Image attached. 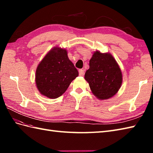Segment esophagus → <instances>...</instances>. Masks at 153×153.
<instances>
[{
    "instance_id": "esophagus-1",
    "label": "esophagus",
    "mask_w": 153,
    "mask_h": 153,
    "mask_svg": "<svg viewBox=\"0 0 153 153\" xmlns=\"http://www.w3.org/2000/svg\"><path fill=\"white\" fill-rule=\"evenodd\" d=\"M79 74L80 76H84V70L82 69H80L79 70Z\"/></svg>"
}]
</instances>
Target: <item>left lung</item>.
Returning a JSON list of instances; mask_svg holds the SVG:
<instances>
[{
  "instance_id": "1",
  "label": "left lung",
  "mask_w": 153,
  "mask_h": 153,
  "mask_svg": "<svg viewBox=\"0 0 153 153\" xmlns=\"http://www.w3.org/2000/svg\"><path fill=\"white\" fill-rule=\"evenodd\" d=\"M85 79L97 99L106 100L118 93L122 83V74L118 63L110 53L97 51L89 60Z\"/></svg>"
}]
</instances>
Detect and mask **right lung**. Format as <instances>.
Returning a JSON list of instances; mask_svg holds the SVG:
<instances>
[{"mask_svg":"<svg viewBox=\"0 0 153 153\" xmlns=\"http://www.w3.org/2000/svg\"><path fill=\"white\" fill-rule=\"evenodd\" d=\"M78 75V71L68 58L67 51L55 47L39 64L35 83L41 95L54 99L64 93Z\"/></svg>","mask_w":153,"mask_h":153,"instance_id":"add662e5","label":"right lung"}]
</instances>
